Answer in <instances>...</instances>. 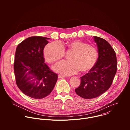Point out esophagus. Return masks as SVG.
<instances>
[{
  "label": "esophagus",
  "instance_id": "esophagus-1",
  "mask_svg": "<svg viewBox=\"0 0 130 130\" xmlns=\"http://www.w3.org/2000/svg\"><path fill=\"white\" fill-rule=\"evenodd\" d=\"M58 78H65V76H63V75H59L58 76Z\"/></svg>",
  "mask_w": 130,
  "mask_h": 130
}]
</instances>
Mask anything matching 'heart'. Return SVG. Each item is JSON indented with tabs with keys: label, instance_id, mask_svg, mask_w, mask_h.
Masks as SVG:
<instances>
[{
	"label": "heart",
	"instance_id": "obj_1",
	"mask_svg": "<svg viewBox=\"0 0 130 130\" xmlns=\"http://www.w3.org/2000/svg\"><path fill=\"white\" fill-rule=\"evenodd\" d=\"M72 51L69 61H63L55 65L53 69L65 75H71L79 70L86 72L94 67L98 58V52L93 47L80 40L70 41L62 45L59 42L47 44L44 49L45 60L53 63L63 58L65 49Z\"/></svg>",
	"mask_w": 130,
	"mask_h": 130
}]
</instances>
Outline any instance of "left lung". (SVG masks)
<instances>
[{
  "mask_svg": "<svg viewBox=\"0 0 130 130\" xmlns=\"http://www.w3.org/2000/svg\"><path fill=\"white\" fill-rule=\"evenodd\" d=\"M98 47V58L89 72L81 78L80 85L75 89L76 94L84 99L96 98L110 87L117 71L116 53L104 39L94 36Z\"/></svg>",
  "mask_w": 130,
  "mask_h": 130,
  "instance_id": "obj_1",
  "label": "left lung"
}]
</instances>
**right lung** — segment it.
I'll use <instances>...</instances> for the list:
<instances>
[{"label": "right lung", "instance_id": "1", "mask_svg": "<svg viewBox=\"0 0 130 130\" xmlns=\"http://www.w3.org/2000/svg\"><path fill=\"white\" fill-rule=\"evenodd\" d=\"M50 39L31 36L17 46L14 63L16 83L23 93L34 99L49 95L58 80V75L45 63L43 50Z\"/></svg>", "mask_w": 130, "mask_h": 130}]
</instances>
